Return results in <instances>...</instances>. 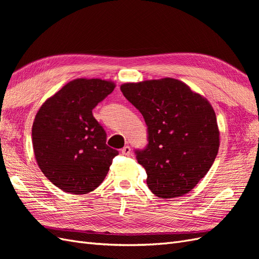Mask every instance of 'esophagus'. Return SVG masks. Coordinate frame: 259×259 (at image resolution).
<instances>
[{
    "instance_id": "1",
    "label": "esophagus",
    "mask_w": 259,
    "mask_h": 259,
    "mask_svg": "<svg viewBox=\"0 0 259 259\" xmlns=\"http://www.w3.org/2000/svg\"><path fill=\"white\" fill-rule=\"evenodd\" d=\"M122 154L123 155H130L131 154V148L128 146H125L123 149H122Z\"/></svg>"
}]
</instances>
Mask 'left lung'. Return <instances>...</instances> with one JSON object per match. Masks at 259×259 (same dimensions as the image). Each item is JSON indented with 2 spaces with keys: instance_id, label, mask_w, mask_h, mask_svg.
<instances>
[{
  "instance_id": "obj_1",
  "label": "left lung",
  "mask_w": 259,
  "mask_h": 259,
  "mask_svg": "<svg viewBox=\"0 0 259 259\" xmlns=\"http://www.w3.org/2000/svg\"><path fill=\"white\" fill-rule=\"evenodd\" d=\"M120 89L148 126L149 144L135 153L146 169L149 189L163 199L191 191L207 174L219 149L209 101L173 77L124 83Z\"/></svg>"
}]
</instances>
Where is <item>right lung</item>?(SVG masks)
Listing matches in <instances>:
<instances>
[{
    "mask_svg": "<svg viewBox=\"0 0 259 259\" xmlns=\"http://www.w3.org/2000/svg\"><path fill=\"white\" fill-rule=\"evenodd\" d=\"M115 83L80 77L67 83L38 109L32 125L35 160L51 183L65 192L86 194L104 182L119 154L92 110Z\"/></svg>",
    "mask_w": 259,
    "mask_h": 259,
    "instance_id": "1",
    "label": "right lung"
}]
</instances>
